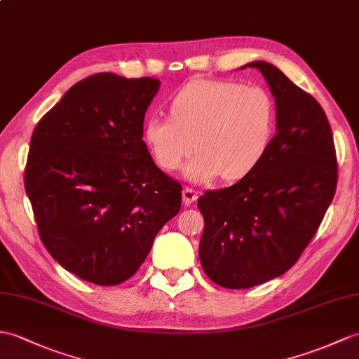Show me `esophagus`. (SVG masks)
<instances>
[{"label":"esophagus","mask_w":359,"mask_h":359,"mask_svg":"<svg viewBox=\"0 0 359 359\" xmlns=\"http://www.w3.org/2000/svg\"><path fill=\"white\" fill-rule=\"evenodd\" d=\"M197 197H198V193H197V191H194L193 188H185L182 191V200L187 206H189L191 203H194Z\"/></svg>","instance_id":"esophagus-1"}]
</instances>
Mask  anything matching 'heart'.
Returning <instances> with one entry per match:
<instances>
[{
	"label": "heart",
	"mask_w": 359,
	"mask_h": 359,
	"mask_svg": "<svg viewBox=\"0 0 359 359\" xmlns=\"http://www.w3.org/2000/svg\"><path fill=\"white\" fill-rule=\"evenodd\" d=\"M275 110L260 87L238 82L196 79L170 102L168 116H148L142 128L145 147L165 171L185 166L183 177L208 183L245 177L260 163L271 144Z\"/></svg>",
	"instance_id": "1"
}]
</instances>
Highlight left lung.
Segmentation results:
<instances>
[{"label":"left lung","instance_id":"1","mask_svg":"<svg viewBox=\"0 0 359 359\" xmlns=\"http://www.w3.org/2000/svg\"><path fill=\"white\" fill-rule=\"evenodd\" d=\"M246 67L268 82L277 135L251 172L197 202L205 220L200 263L228 289L262 285L292 268L332 203L338 176L321 105L275 65L254 61L240 69Z\"/></svg>","mask_w":359,"mask_h":359}]
</instances>
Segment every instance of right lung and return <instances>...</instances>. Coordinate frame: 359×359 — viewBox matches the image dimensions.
<instances>
[{"instance_id":"right-lung-1","label":"right lung","mask_w":359,"mask_h":359,"mask_svg":"<svg viewBox=\"0 0 359 359\" xmlns=\"http://www.w3.org/2000/svg\"><path fill=\"white\" fill-rule=\"evenodd\" d=\"M156 78L97 73L36 125L24 187L39 237L65 271L99 286L135 275L180 211V183L157 168L142 128Z\"/></svg>"}]
</instances>
